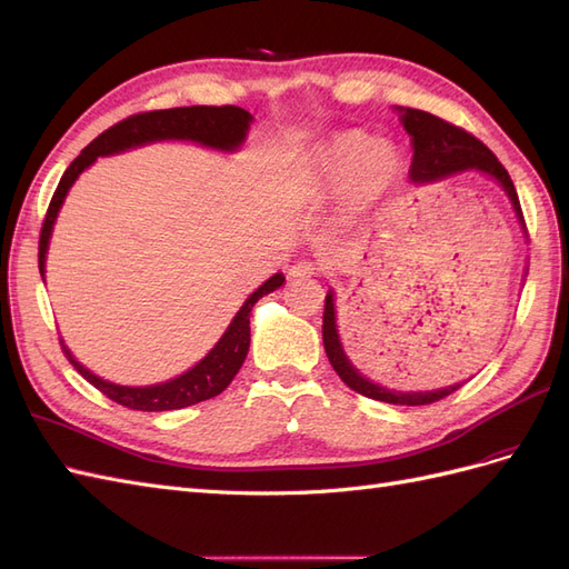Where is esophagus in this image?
I'll use <instances>...</instances> for the list:
<instances>
[{
  "label": "esophagus",
  "mask_w": 569,
  "mask_h": 569,
  "mask_svg": "<svg viewBox=\"0 0 569 569\" xmlns=\"http://www.w3.org/2000/svg\"><path fill=\"white\" fill-rule=\"evenodd\" d=\"M290 276H293V279H312V276H317V264L310 262V259H300V262L290 269Z\"/></svg>",
  "instance_id": "1"
}]
</instances>
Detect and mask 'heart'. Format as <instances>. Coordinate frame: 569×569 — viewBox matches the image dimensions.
I'll use <instances>...</instances> for the list:
<instances>
[{
	"mask_svg": "<svg viewBox=\"0 0 569 569\" xmlns=\"http://www.w3.org/2000/svg\"><path fill=\"white\" fill-rule=\"evenodd\" d=\"M400 173V154L391 142L362 131L323 140L312 161V186L321 198L346 192L352 212H362L391 190Z\"/></svg>",
	"mask_w": 569,
	"mask_h": 569,
	"instance_id": "heart-1",
	"label": "heart"
}]
</instances>
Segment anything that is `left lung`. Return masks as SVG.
Returning <instances> with one entry per match:
<instances>
[{
  "label": "left lung",
  "instance_id": "1",
  "mask_svg": "<svg viewBox=\"0 0 569 569\" xmlns=\"http://www.w3.org/2000/svg\"><path fill=\"white\" fill-rule=\"evenodd\" d=\"M400 113H402L400 121L405 126V131H408L412 138L415 154H412L410 178L415 183L441 181V178H448L465 169H479L483 173H489L491 178H496V181L502 186V190L508 192V198L515 207L517 219L525 223L522 207H519V198H517L510 173L479 138L467 133L465 128L456 123H448L443 119L433 117L429 111L408 107V109H400ZM321 336H323V350H327V357L331 367L336 369V375L343 379V383L350 386L352 391H357L365 398H375L391 405H410V408H415V405H429L436 400H443L446 396L456 393L462 386V383H452L448 388H438V391H393V388H383L362 377L348 360L343 346H340V336L336 329L333 293L327 296V305H323Z\"/></svg>",
  "mask_w": 569,
  "mask_h": 569
}]
</instances>
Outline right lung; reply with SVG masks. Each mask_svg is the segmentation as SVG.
Listing matches in <instances>:
<instances>
[{
  "label": "right lung",
  "instance_id": "1",
  "mask_svg": "<svg viewBox=\"0 0 569 569\" xmlns=\"http://www.w3.org/2000/svg\"><path fill=\"white\" fill-rule=\"evenodd\" d=\"M250 121H252L250 111L233 104H223V107H176V109L142 111L107 128V131L102 136H97L88 148L71 161V167L63 171L61 181L52 194V202L47 207L42 231H40V246H38V264H40L42 281H44L47 246H50L52 226L57 221L63 198H67L69 188L76 183V178L83 173L97 157L140 148V144L154 142V140H192V142L207 144V148L231 152L240 148L242 140H246ZM283 281H286L283 273H273L267 283L259 286L246 300V305L240 307L238 315L231 321V327L226 329V333L219 338V343L207 352L204 360H200L192 369H188L186 375L176 377L167 383L142 386V388L117 386L94 377L90 369L80 365L69 352V348L63 346V340H61V350L69 357V362L76 367L80 377L88 379L97 391L104 393L109 400L123 405V408L142 410V412L181 410V408H188V405L219 396L223 388L233 381L238 369L242 367V362H246V355L250 348L252 307L259 298H264L271 293V290L281 288Z\"/></svg>",
  "mask_w": 569,
  "mask_h": 569
}]
</instances>
